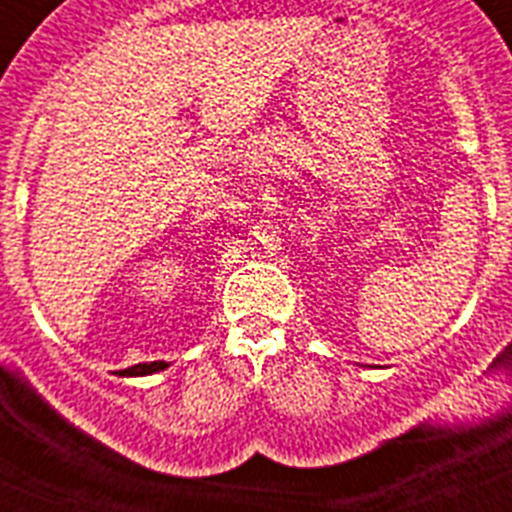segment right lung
Segmentation results:
<instances>
[{"label":"right lung","mask_w":512,"mask_h":512,"mask_svg":"<svg viewBox=\"0 0 512 512\" xmlns=\"http://www.w3.org/2000/svg\"><path fill=\"white\" fill-rule=\"evenodd\" d=\"M166 361H151V364H135L128 366V369H122L120 377H146V374H156V372H164L166 369Z\"/></svg>","instance_id":"1"}]
</instances>
